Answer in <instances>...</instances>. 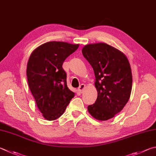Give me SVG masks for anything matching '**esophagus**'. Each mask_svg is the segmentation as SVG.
Here are the masks:
<instances>
[{
  "label": "esophagus",
  "mask_w": 156,
  "mask_h": 156,
  "mask_svg": "<svg viewBox=\"0 0 156 156\" xmlns=\"http://www.w3.org/2000/svg\"><path fill=\"white\" fill-rule=\"evenodd\" d=\"M85 84H82L81 85L78 87V92L79 93H83V91H84V89H85Z\"/></svg>",
  "instance_id": "34e87169"
}]
</instances>
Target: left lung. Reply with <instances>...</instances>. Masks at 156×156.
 Returning <instances> with one entry per match:
<instances>
[{
	"label": "left lung",
	"mask_w": 156,
	"mask_h": 156,
	"mask_svg": "<svg viewBox=\"0 0 156 156\" xmlns=\"http://www.w3.org/2000/svg\"><path fill=\"white\" fill-rule=\"evenodd\" d=\"M82 52L94 71L98 90L97 100L88 106V111L98 120L110 119L122 110L131 95L132 75L128 59L105 43L86 45Z\"/></svg>",
	"instance_id": "obj_1"
}]
</instances>
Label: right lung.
<instances>
[{"mask_svg":"<svg viewBox=\"0 0 156 156\" xmlns=\"http://www.w3.org/2000/svg\"><path fill=\"white\" fill-rule=\"evenodd\" d=\"M79 44L49 41L33 51L27 63V75L37 106L46 120H55L63 114L75 93L67 85L62 66Z\"/></svg>","mask_w":156,"mask_h":156,"instance_id":"obj_1","label":"right lung"}]
</instances>
